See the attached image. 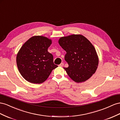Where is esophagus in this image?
<instances>
[{
    "label": "esophagus",
    "mask_w": 120,
    "mask_h": 120,
    "mask_svg": "<svg viewBox=\"0 0 120 120\" xmlns=\"http://www.w3.org/2000/svg\"><path fill=\"white\" fill-rule=\"evenodd\" d=\"M64 66V64L63 63H61L60 64H59V67H62Z\"/></svg>",
    "instance_id": "esophagus-1"
}]
</instances>
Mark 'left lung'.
<instances>
[{"mask_svg": "<svg viewBox=\"0 0 120 120\" xmlns=\"http://www.w3.org/2000/svg\"><path fill=\"white\" fill-rule=\"evenodd\" d=\"M59 43L67 52L64 60L69 67L64 69L74 81L85 82L95 73L98 57L94 47L85 37L71 35L60 38Z\"/></svg>", "mask_w": 120, "mask_h": 120, "instance_id": "obj_1", "label": "left lung"}]
</instances>
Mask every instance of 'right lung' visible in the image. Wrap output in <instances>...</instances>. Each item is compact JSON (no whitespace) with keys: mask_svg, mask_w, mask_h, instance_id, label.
Wrapping results in <instances>:
<instances>
[{"mask_svg":"<svg viewBox=\"0 0 120 120\" xmlns=\"http://www.w3.org/2000/svg\"><path fill=\"white\" fill-rule=\"evenodd\" d=\"M52 43L50 39L43 36H34L26 42L17 55L18 70L29 82H44L52 71L58 66L53 63L52 54L47 49Z\"/></svg>","mask_w":120,"mask_h":120,"instance_id":"1","label":"right lung"}]
</instances>
